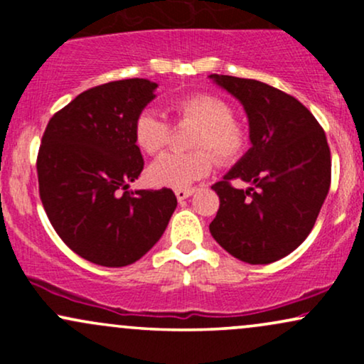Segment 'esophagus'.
Returning a JSON list of instances; mask_svg holds the SVG:
<instances>
[{
  "label": "esophagus",
  "instance_id": "esophagus-1",
  "mask_svg": "<svg viewBox=\"0 0 364 364\" xmlns=\"http://www.w3.org/2000/svg\"><path fill=\"white\" fill-rule=\"evenodd\" d=\"M176 193V198L179 200V202H183V200H186L188 196L193 195V188H185V190H176L174 191Z\"/></svg>",
  "mask_w": 364,
  "mask_h": 364
}]
</instances>
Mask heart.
<instances>
[{"label":"heart","mask_w":364,"mask_h":364,"mask_svg":"<svg viewBox=\"0 0 364 364\" xmlns=\"http://www.w3.org/2000/svg\"><path fill=\"white\" fill-rule=\"evenodd\" d=\"M173 111L179 124H195L190 154H166L150 164L149 181L154 186L185 190L198 179L205 178L214 168L231 166L245 156L250 145V129L241 119L232 116V107L215 94H191L173 102ZM136 145L157 156L169 145V123L152 109H144L133 124Z\"/></svg>","instance_id":"1"}]
</instances>
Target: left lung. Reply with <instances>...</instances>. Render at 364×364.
I'll return each mask as SVG.
<instances>
[{
  "instance_id": "obj_1",
  "label": "left lung",
  "mask_w": 364,
  "mask_h": 364,
  "mask_svg": "<svg viewBox=\"0 0 364 364\" xmlns=\"http://www.w3.org/2000/svg\"><path fill=\"white\" fill-rule=\"evenodd\" d=\"M243 104L252 149L212 185L220 205L210 235L237 260L263 265L294 252L315 225L330 188L323 128L298 99L267 83L212 73ZM235 178L254 186L240 191Z\"/></svg>"
}]
</instances>
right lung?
I'll list each match as a JSON object with an SVG mask.
<instances>
[{"mask_svg": "<svg viewBox=\"0 0 364 364\" xmlns=\"http://www.w3.org/2000/svg\"><path fill=\"white\" fill-rule=\"evenodd\" d=\"M157 83L128 78L82 92L49 119L37 154L39 195L65 245L102 267L140 260L178 205L171 188L128 191L144 169L133 124Z\"/></svg>", "mask_w": 364, "mask_h": 364, "instance_id": "obj_1", "label": "right lung"}]
</instances>
